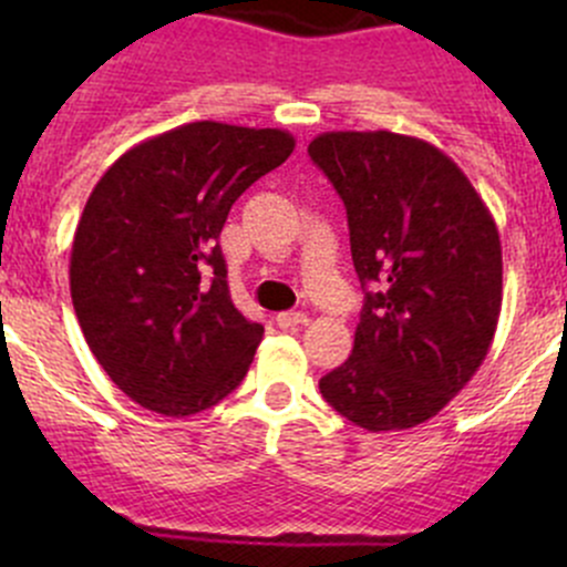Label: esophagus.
Listing matches in <instances>:
<instances>
[{
  "label": "esophagus",
  "mask_w": 567,
  "mask_h": 567,
  "mask_svg": "<svg viewBox=\"0 0 567 567\" xmlns=\"http://www.w3.org/2000/svg\"><path fill=\"white\" fill-rule=\"evenodd\" d=\"M301 323H307L305 312H279L277 316L279 329H290V326H301Z\"/></svg>",
  "instance_id": "obj_1"
}]
</instances>
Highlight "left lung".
Returning a JSON list of instances; mask_svg holds the SVG:
<instances>
[{"label": "left lung", "mask_w": 567, "mask_h": 567, "mask_svg": "<svg viewBox=\"0 0 567 567\" xmlns=\"http://www.w3.org/2000/svg\"><path fill=\"white\" fill-rule=\"evenodd\" d=\"M312 162L346 203L364 293L353 353L318 381L364 431L436 416L483 364L502 312L496 221L458 164L392 131H326Z\"/></svg>", "instance_id": "8db88e82"}]
</instances>
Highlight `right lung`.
I'll list each match as a JSON object with an SVG mask.
<instances>
[{
    "label": "right lung",
    "mask_w": 567,
    "mask_h": 567,
    "mask_svg": "<svg viewBox=\"0 0 567 567\" xmlns=\"http://www.w3.org/2000/svg\"><path fill=\"white\" fill-rule=\"evenodd\" d=\"M293 147L288 131L199 120L134 145L95 183L71 299L93 357L134 403L192 416L247 375L262 326L233 305L219 233Z\"/></svg>",
    "instance_id": "add662e5"
}]
</instances>
